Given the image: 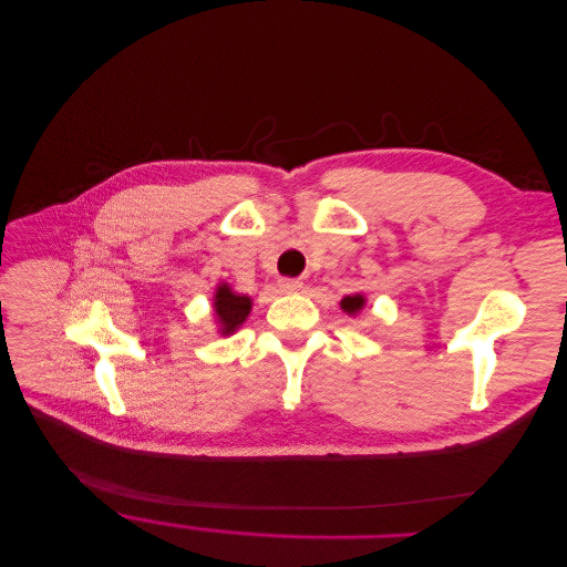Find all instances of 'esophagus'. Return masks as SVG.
I'll use <instances>...</instances> for the list:
<instances>
[{"label":"esophagus","mask_w":567,"mask_h":567,"mask_svg":"<svg viewBox=\"0 0 567 567\" xmlns=\"http://www.w3.org/2000/svg\"><path fill=\"white\" fill-rule=\"evenodd\" d=\"M279 288H281V292H299L303 288V284L299 279H281Z\"/></svg>","instance_id":"34e87169"}]
</instances>
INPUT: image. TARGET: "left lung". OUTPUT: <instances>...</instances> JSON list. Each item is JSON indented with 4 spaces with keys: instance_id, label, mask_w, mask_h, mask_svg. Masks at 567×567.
I'll list each match as a JSON object with an SVG mask.
<instances>
[{
    "instance_id": "1",
    "label": "left lung",
    "mask_w": 567,
    "mask_h": 567,
    "mask_svg": "<svg viewBox=\"0 0 567 567\" xmlns=\"http://www.w3.org/2000/svg\"><path fill=\"white\" fill-rule=\"evenodd\" d=\"M367 306V297L364 292H353V295H347L342 301H339V308H342L349 317H358Z\"/></svg>"
}]
</instances>
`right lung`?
Instances as JSON below:
<instances>
[{"mask_svg":"<svg viewBox=\"0 0 567 567\" xmlns=\"http://www.w3.org/2000/svg\"><path fill=\"white\" fill-rule=\"evenodd\" d=\"M252 312V297L237 292L228 281H218L212 297V315L220 337L235 334Z\"/></svg>","mask_w":567,"mask_h":567,"instance_id":"1","label":"right lung"}]
</instances>
